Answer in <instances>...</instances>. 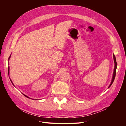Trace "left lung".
<instances>
[{"mask_svg": "<svg viewBox=\"0 0 126 126\" xmlns=\"http://www.w3.org/2000/svg\"><path fill=\"white\" fill-rule=\"evenodd\" d=\"M113 60H114V63H115V68H114V70H113V76H112V80L111 82V83H110L109 86L108 87V88H109L110 86H111V85L112 84V83L115 80V76H116V69H117V63L116 62V57L114 55V54L113 55Z\"/></svg>", "mask_w": 126, "mask_h": 126, "instance_id": "8db88e82", "label": "left lung"}]
</instances>
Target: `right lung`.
<instances>
[{
  "mask_svg": "<svg viewBox=\"0 0 126 126\" xmlns=\"http://www.w3.org/2000/svg\"><path fill=\"white\" fill-rule=\"evenodd\" d=\"M10 57H9V59H8V60H9V59H10ZM8 74H9V67H8ZM10 81H11V79H10ZM11 82H12V81H11ZM12 83H13V85H14V84H13V83L12 82ZM24 96H25V97H27V98H29L27 96H26V95H25V94H23Z\"/></svg>",
  "mask_w": 126,
  "mask_h": 126,
  "instance_id": "add662e5",
  "label": "right lung"
}]
</instances>
